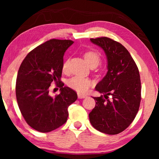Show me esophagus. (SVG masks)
Wrapping results in <instances>:
<instances>
[{"label": "esophagus", "mask_w": 159, "mask_h": 159, "mask_svg": "<svg viewBox=\"0 0 159 159\" xmlns=\"http://www.w3.org/2000/svg\"><path fill=\"white\" fill-rule=\"evenodd\" d=\"M86 97H87V96L85 95V94H82V93H78V98H79V99L85 98H86Z\"/></svg>", "instance_id": "34e87169"}]
</instances>
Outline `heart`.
<instances>
[{
  "mask_svg": "<svg viewBox=\"0 0 159 159\" xmlns=\"http://www.w3.org/2000/svg\"><path fill=\"white\" fill-rule=\"evenodd\" d=\"M84 58H85L86 62L89 66H98L101 61L100 57L98 54L95 51H92V50L87 51L84 54ZM67 64H68V61L67 60L63 62L62 66L63 71H66L67 70ZM67 84L71 89L75 90L79 93H83L87 92V90L92 86V81L89 79H87V78L75 76L67 80Z\"/></svg>",
  "mask_w": 159,
  "mask_h": 159,
  "instance_id": "b5f03b06",
  "label": "heart"
}]
</instances>
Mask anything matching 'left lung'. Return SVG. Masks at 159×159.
<instances>
[{"label":"left lung","mask_w":159,"mask_h":159,"mask_svg":"<svg viewBox=\"0 0 159 159\" xmlns=\"http://www.w3.org/2000/svg\"><path fill=\"white\" fill-rule=\"evenodd\" d=\"M90 40L105 52L108 71L96 86V90L104 96L93 97L96 107L89 114V121L98 131L117 134L130 126L139 111V72L130 54L120 43L107 37Z\"/></svg>","instance_id":"1"}]
</instances>
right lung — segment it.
Wrapping results in <instances>:
<instances>
[{"label":"right lung","instance_id":"obj_1","mask_svg":"<svg viewBox=\"0 0 159 159\" xmlns=\"http://www.w3.org/2000/svg\"><path fill=\"white\" fill-rule=\"evenodd\" d=\"M73 43L50 39L31 50L20 66L16 85L19 109L26 123L41 133H48L65 124L67 109L77 99V93L60 81L64 53ZM53 82L60 88V93L55 97L49 93Z\"/></svg>","mask_w":159,"mask_h":159}]
</instances>
